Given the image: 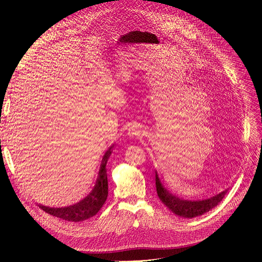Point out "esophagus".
<instances>
[{"mask_svg": "<svg viewBox=\"0 0 262 262\" xmlns=\"http://www.w3.org/2000/svg\"><path fill=\"white\" fill-rule=\"evenodd\" d=\"M141 132L137 128V127H130L128 129V136L132 137V138H135V137H139Z\"/></svg>", "mask_w": 262, "mask_h": 262, "instance_id": "34e87169", "label": "esophagus"}]
</instances>
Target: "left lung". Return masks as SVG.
Here are the masks:
<instances>
[{
    "mask_svg": "<svg viewBox=\"0 0 262 262\" xmlns=\"http://www.w3.org/2000/svg\"><path fill=\"white\" fill-rule=\"evenodd\" d=\"M155 181H156L157 194L160 201L166 205L172 212L183 217L191 219V217H195L208 212L210 209L214 208L227 193V190H224L217 195L207 200H204V201H186L173 195L169 191H167V189H164L159 181L157 173H156Z\"/></svg>",
    "mask_w": 262,
    "mask_h": 262,
    "instance_id": "8db88e82",
    "label": "left lung"
}]
</instances>
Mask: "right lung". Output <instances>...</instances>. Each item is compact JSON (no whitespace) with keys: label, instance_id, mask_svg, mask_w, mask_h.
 Wrapping results in <instances>:
<instances>
[{"label":"right lung","instance_id":"obj_1","mask_svg":"<svg viewBox=\"0 0 262 262\" xmlns=\"http://www.w3.org/2000/svg\"><path fill=\"white\" fill-rule=\"evenodd\" d=\"M113 147L114 146H110L106 150V153L102 159L99 177L98 180H96V184L89 195H87L84 200H81L77 204L68 206V207L51 208L46 207V206H39V207L53 216H57L62 220H66V221L71 222H81L84 221V220H87L98 213L100 209L103 207L108 195L106 164L110 154L113 152Z\"/></svg>","mask_w":262,"mask_h":262}]
</instances>
